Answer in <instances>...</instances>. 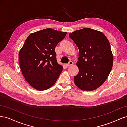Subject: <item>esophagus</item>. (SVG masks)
Segmentation results:
<instances>
[{"label": "esophagus", "instance_id": "esophagus-1", "mask_svg": "<svg viewBox=\"0 0 127 127\" xmlns=\"http://www.w3.org/2000/svg\"><path fill=\"white\" fill-rule=\"evenodd\" d=\"M73 64H74V63H73L72 61H69V63L67 64V66L68 67L71 66H72V65Z\"/></svg>", "mask_w": 127, "mask_h": 127}]
</instances>
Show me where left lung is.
<instances>
[{"label": "left lung", "mask_w": 127, "mask_h": 127, "mask_svg": "<svg viewBox=\"0 0 127 127\" xmlns=\"http://www.w3.org/2000/svg\"><path fill=\"white\" fill-rule=\"evenodd\" d=\"M79 49L76 85L83 91H93L101 86L112 69L113 57L109 40L102 32L90 28L69 34Z\"/></svg>", "instance_id": "left-lung-1"}]
</instances>
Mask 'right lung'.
<instances>
[{
	"label": "right lung",
	"mask_w": 127,
	"mask_h": 127,
	"mask_svg": "<svg viewBox=\"0 0 127 127\" xmlns=\"http://www.w3.org/2000/svg\"><path fill=\"white\" fill-rule=\"evenodd\" d=\"M66 34L49 28L31 34L25 40L19 53V63L26 81L35 89H48L62 72L55 49Z\"/></svg>",
	"instance_id": "1"
}]
</instances>
